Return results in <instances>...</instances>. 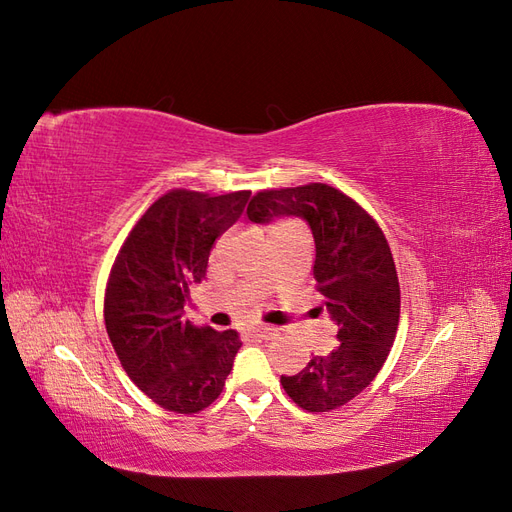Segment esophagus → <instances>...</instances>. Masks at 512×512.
<instances>
[{"label": "esophagus", "mask_w": 512, "mask_h": 512, "mask_svg": "<svg viewBox=\"0 0 512 512\" xmlns=\"http://www.w3.org/2000/svg\"><path fill=\"white\" fill-rule=\"evenodd\" d=\"M275 333H277V331H275L273 327H256V329H252L247 335H250L252 339H256V342H265V339H273Z\"/></svg>", "instance_id": "34e87169"}]
</instances>
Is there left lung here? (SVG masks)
I'll list each match as a JSON object with an SVG mask.
<instances>
[{"instance_id": "8db88e82", "label": "left lung", "mask_w": 512, "mask_h": 512, "mask_svg": "<svg viewBox=\"0 0 512 512\" xmlns=\"http://www.w3.org/2000/svg\"><path fill=\"white\" fill-rule=\"evenodd\" d=\"M288 215L312 228L316 288L337 324L339 346L280 382L299 408L329 412L371 384L389 356L399 324V280L384 232L344 192L327 183L262 190L247 207L254 224Z\"/></svg>"}]
</instances>
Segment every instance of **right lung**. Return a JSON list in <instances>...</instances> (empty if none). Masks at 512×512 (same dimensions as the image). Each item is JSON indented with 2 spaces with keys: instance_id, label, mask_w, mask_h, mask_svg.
I'll list each match as a JSON object with an SVG mask.
<instances>
[{
  "instance_id": "1",
  "label": "right lung",
  "mask_w": 512,
  "mask_h": 512,
  "mask_svg": "<svg viewBox=\"0 0 512 512\" xmlns=\"http://www.w3.org/2000/svg\"><path fill=\"white\" fill-rule=\"evenodd\" d=\"M250 194L166 192L134 224L108 275V339L130 380L164 410L211 406L241 348L237 331L183 320V305L207 273L215 239L241 218Z\"/></svg>"
}]
</instances>
